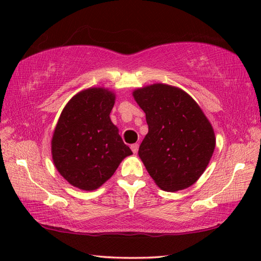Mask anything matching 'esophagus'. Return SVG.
Listing matches in <instances>:
<instances>
[{
    "label": "esophagus",
    "instance_id": "esophagus-1",
    "mask_svg": "<svg viewBox=\"0 0 261 261\" xmlns=\"http://www.w3.org/2000/svg\"><path fill=\"white\" fill-rule=\"evenodd\" d=\"M131 150H132V152L134 153H137L138 152V150H139V145H138V143H134V145H131Z\"/></svg>",
    "mask_w": 261,
    "mask_h": 261
}]
</instances>
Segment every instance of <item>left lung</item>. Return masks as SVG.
<instances>
[{
	"instance_id": "obj_1",
	"label": "left lung",
	"mask_w": 261,
	"mask_h": 261,
	"mask_svg": "<svg viewBox=\"0 0 261 261\" xmlns=\"http://www.w3.org/2000/svg\"><path fill=\"white\" fill-rule=\"evenodd\" d=\"M146 113L148 134L138 154L164 191L192 186L206 169L215 148L210 121L178 87L153 84L132 93Z\"/></svg>"
}]
</instances>
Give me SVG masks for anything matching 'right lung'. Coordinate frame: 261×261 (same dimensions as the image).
Returning a JSON list of instances; mask_svg holds the SVG:
<instances>
[{"label": "right lung", "instance_id": "1", "mask_svg": "<svg viewBox=\"0 0 261 261\" xmlns=\"http://www.w3.org/2000/svg\"><path fill=\"white\" fill-rule=\"evenodd\" d=\"M115 95L103 87L87 88L66 104L51 140L59 174L83 191H94L132 154L110 119Z\"/></svg>", "mask_w": 261, "mask_h": 261}]
</instances>
